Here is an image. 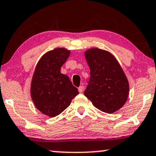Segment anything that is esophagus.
<instances>
[{
  "instance_id": "34e87169",
  "label": "esophagus",
  "mask_w": 156,
  "mask_h": 156,
  "mask_svg": "<svg viewBox=\"0 0 156 156\" xmlns=\"http://www.w3.org/2000/svg\"><path fill=\"white\" fill-rule=\"evenodd\" d=\"M83 90H84V87H83V86H80V87H79V88H78L79 92H80V93H82V92H83Z\"/></svg>"
}]
</instances>
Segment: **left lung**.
<instances>
[{
    "instance_id": "8db88e82",
    "label": "left lung",
    "mask_w": 156,
    "mask_h": 156,
    "mask_svg": "<svg viewBox=\"0 0 156 156\" xmlns=\"http://www.w3.org/2000/svg\"><path fill=\"white\" fill-rule=\"evenodd\" d=\"M84 55L90 70L84 95L103 112L112 113L119 110L127 100L129 88L116 58L99 48L87 50Z\"/></svg>"
}]
</instances>
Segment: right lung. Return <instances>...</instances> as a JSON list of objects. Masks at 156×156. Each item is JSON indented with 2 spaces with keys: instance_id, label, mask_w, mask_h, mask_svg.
I'll return each mask as SVG.
<instances>
[{
  "instance_id": "1",
  "label": "right lung",
  "mask_w": 156,
  "mask_h": 156,
  "mask_svg": "<svg viewBox=\"0 0 156 156\" xmlns=\"http://www.w3.org/2000/svg\"><path fill=\"white\" fill-rule=\"evenodd\" d=\"M69 55L70 51L61 48L48 51L38 61L32 76L30 92L34 104L50 117L62 113L79 94L69 76L61 73Z\"/></svg>"
}]
</instances>
